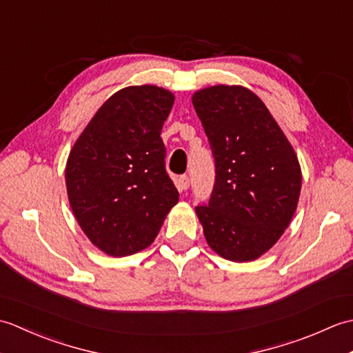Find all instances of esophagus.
Here are the masks:
<instances>
[{"label": "esophagus", "mask_w": 353, "mask_h": 353, "mask_svg": "<svg viewBox=\"0 0 353 353\" xmlns=\"http://www.w3.org/2000/svg\"><path fill=\"white\" fill-rule=\"evenodd\" d=\"M177 188L181 190V191L188 190L190 188V177L186 176V174L179 176V179H177Z\"/></svg>", "instance_id": "esophagus-1"}]
</instances>
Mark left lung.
<instances>
[{"label": "left lung", "instance_id": "obj_1", "mask_svg": "<svg viewBox=\"0 0 353 353\" xmlns=\"http://www.w3.org/2000/svg\"><path fill=\"white\" fill-rule=\"evenodd\" d=\"M215 161L208 203L196 206L208 244L235 262L259 258L281 238L302 186L297 156L265 104L243 86L192 95Z\"/></svg>", "mask_w": 353, "mask_h": 353}]
</instances>
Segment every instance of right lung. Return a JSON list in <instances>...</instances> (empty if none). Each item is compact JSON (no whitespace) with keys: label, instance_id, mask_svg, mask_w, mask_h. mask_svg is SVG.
I'll use <instances>...</instances> for the list:
<instances>
[{"label":"right lung","instance_id":"obj_1","mask_svg":"<svg viewBox=\"0 0 353 353\" xmlns=\"http://www.w3.org/2000/svg\"><path fill=\"white\" fill-rule=\"evenodd\" d=\"M172 103L162 88H124L97 110L71 150L65 179L72 212L110 256L148 247L177 203L161 138Z\"/></svg>","mask_w":353,"mask_h":353}]
</instances>
